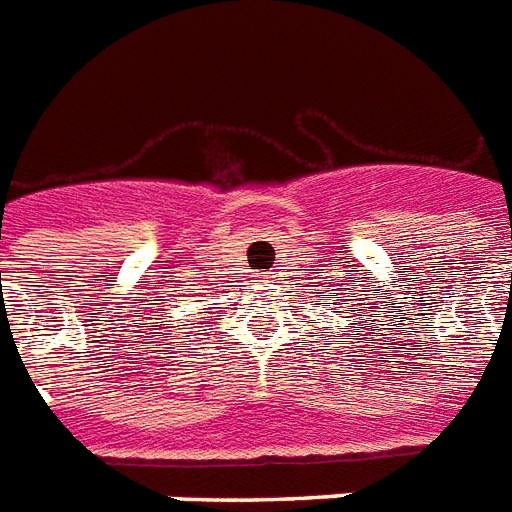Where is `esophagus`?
<instances>
[{"mask_svg": "<svg viewBox=\"0 0 512 512\" xmlns=\"http://www.w3.org/2000/svg\"><path fill=\"white\" fill-rule=\"evenodd\" d=\"M268 279H271L268 274H260V282H268Z\"/></svg>", "mask_w": 512, "mask_h": 512, "instance_id": "34e87169", "label": "esophagus"}]
</instances>
